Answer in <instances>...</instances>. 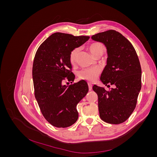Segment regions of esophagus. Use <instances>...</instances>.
<instances>
[{"mask_svg": "<svg viewBox=\"0 0 157 157\" xmlns=\"http://www.w3.org/2000/svg\"><path fill=\"white\" fill-rule=\"evenodd\" d=\"M88 88H89V90L90 91H91L92 89V84L90 83V82H88Z\"/></svg>", "mask_w": 157, "mask_h": 157, "instance_id": "obj_1", "label": "esophagus"}]
</instances>
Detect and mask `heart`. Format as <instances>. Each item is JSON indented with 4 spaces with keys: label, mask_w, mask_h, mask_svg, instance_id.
<instances>
[{
    "label": "heart",
    "mask_w": 157,
    "mask_h": 157,
    "mask_svg": "<svg viewBox=\"0 0 157 157\" xmlns=\"http://www.w3.org/2000/svg\"><path fill=\"white\" fill-rule=\"evenodd\" d=\"M89 50L92 54L96 57L98 56H101L105 52V48L101 42H94L89 46ZM80 48H75L71 50L69 54V61L70 63L74 65L77 62L78 56L79 54ZM100 69L98 67H91V68H86L83 69L79 71L78 77L80 79L88 80L90 82H93L97 80L99 74H100Z\"/></svg>",
    "instance_id": "b5f03b06"
}]
</instances>
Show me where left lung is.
<instances>
[{
    "label": "left lung",
    "instance_id": "1",
    "mask_svg": "<svg viewBox=\"0 0 157 157\" xmlns=\"http://www.w3.org/2000/svg\"><path fill=\"white\" fill-rule=\"evenodd\" d=\"M107 49V65L100 79L108 87L105 90L94 85L98 96V109L101 120L109 124L125 122L136 108L141 88V69L138 56L131 42L119 32L108 30L92 36Z\"/></svg>",
    "mask_w": 157,
    "mask_h": 157
}]
</instances>
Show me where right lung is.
Instances as JSON below:
<instances>
[{
  "mask_svg": "<svg viewBox=\"0 0 157 157\" xmlns=\"http://www.w3.org/2000/svg\"><path fill=\"white\" fill-rule=\"evenodd\" d=\"M90 39L55 33L38 48L33 65L35 96L40 111L50 124L57 128L73 125L78 118L77 105L88 92L84 80L67 86L74 81L69 61L71 50Z\"/></svg>",
  "mask_w": 157,
  "mask_h": 157,
  "instance_id": "1",
  "label": "right lung"
}]
</instances>
